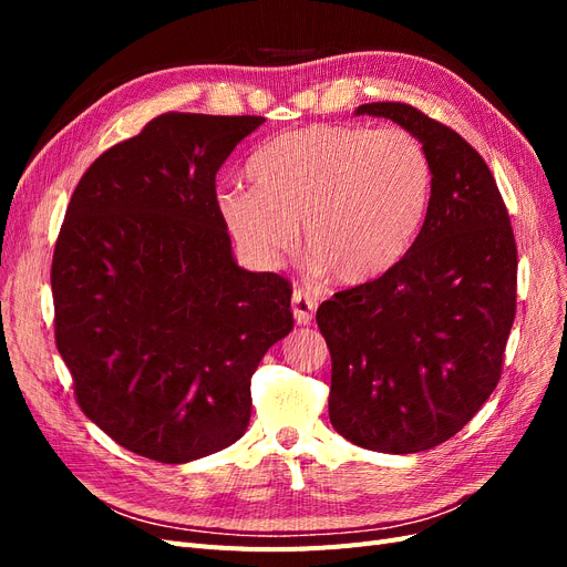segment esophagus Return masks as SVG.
<instances>
[{"label": "esophagus", "instance_id": "esophagus-1", "mask_svg": "<svg viewBox=\"0 0 567 567\" xmlns=\"http://www.w3.org/2000/svg\"><path fill=\"white\" fill-rule=\"evenodd\" d=\"M290 307H293V317L298 323H312L315 312H317V300L312 296H307L305 290H296L293 298H290Z\"/></svg>", "mask_w": 567, "mask_h": 567}]
</instances>
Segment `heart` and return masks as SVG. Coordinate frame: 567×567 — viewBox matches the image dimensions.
Segmentation results:
<instances>
[{
    "mask_svg": "<svg viewBox=\"0 0 567 567\" xmlns=\"http://www.w3.org/2000/svg\"><path fill=\"white\" fill-rule=\"evenodd\" d=\"M252 188L217 194L225 227L252 262L274 267L302 241L340 284L381 279L414 246L433 196V165L400 127L312 125L267 142L248 163Z\"/></svg>",
    "mask_w": 567,
    "mask_h": 567,
    "instance_id": "b5f03b06",
    "label": "heart"
}]
</instances>
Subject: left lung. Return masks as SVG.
I'll use <instances>...</instances> for the list:
<instances>
[{"mask_svg":"<svg viewBox=\"0 0 567 567\" xmlns=\"http://www.w3.org/2000/svg\"><path fill=\"white\" fill-rule=\"evenodd\" d=\"M354 115L419 136L433 196L398 267L319 305L329 416L359 447L416 454L456 435L499 383L516 317V238L487 163L461 134L392 101Z\"/></svg>","mask_w":567,"mask_h":567,"instance_id":"1","label":"left lung"}]
</instances>
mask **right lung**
Returning <instances> with one entry per match:
<instances>
[{
    "label": "right lung",
    "instance_id": "right-lung-1",
    "mask_svg": "<svg viewBox=\"0 0 567 567\" xmlns=\"http://www.w3.org/2000/svg\"><path fill=\"white\" fill-rule=\"evenodd\" d=\"M260 115L163 113L90 165L51 262L56 348L120 447L186 463L250 421V379L293 329L290 284L231 255L215 175Z\"/></svg>",
    "mask_w": 567,
    "mask_h": 567
}]
</instances>
